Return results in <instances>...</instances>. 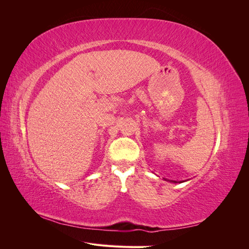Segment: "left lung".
Wrapping results in <instances>:
<instances>
[{
	"instance_id": "8db88e82",
	"label": "left lung",
	"mask_w": 249,
	"mask_h": 249,
	"mask_svg": "<svg viewBox=\"0 0 249 249\" xmlns=\"http://www.w3.org/2000/svg\"><path fill=\"white\" fill-rule=\"evenodd\" d=\"M173 183H175V182H173Z\"/></svg>"
}]
</instances>
